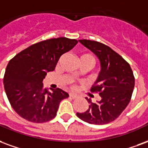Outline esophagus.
Instances as JSON below:
<instances>
[{"mask_svg": "<svg viewBox=\"0 0 148 148\" xmlns=\"http://www.w3.org/2000/svg\"><path fill=\"white\" fill-rule=\"evenodd\" d=\"M70 97L72 99H76L77 97V95L75 93H70Z\"/></svg>", "mask_w": 148, "mask_h": 148, "instance_id": "esophagus-1", "label": "esophagus"}]
</instances>
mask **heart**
Wrapping results in <instances>:
<instances>
[{"instance_id": "1", "label": "heart", "mask_w": 148, "mask_h": 148, "mask_svg": "<svg viewBox=\"0 0 148 148\" xmlns=\"http://www.w3.org/2000/svg\"><path fill=\"white\" fill-rule=\"evenodd\" d=\"M81 58H92V56L88 54H84L81 56ZM92 59H93V58H92Z\"/></svg>"}]
</instances>
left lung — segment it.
I'll list each match as a JSON object with an SVG mask.
<instances>
[{
  "mask_svg": "<svg viewBox=\"0 0 148 148\" xmlns=\"http://www.w3.org/2000/svg\"><path fill=\"white\" fill-rule=\"evenodd\" d=\"M79 42L99 60L100 72L91 92H99L101 99L92 103L86 98L89 108L85 112L77 113V116L89 124H108L114 121L129 104L135 77L130 64L109 46L86 39Z\"/></svg>",
  "mask_w": 148,
  "mask_h": 148,
  "instance_id": "8db88e82",
  "label": "left lung"
}]
</instances>
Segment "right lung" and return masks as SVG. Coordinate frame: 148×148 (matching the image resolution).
Here are the masks:
<instances>
[{
  "instance_id": "add662e5",
  "label": "right lung",
  "mask_w": 148,
  "mask_h": 148,
  "mask_svg": "<svg viewBox=\"0 0 148 148\" xmlns=\"http://www.w3.org/2000/svg\"><path fill=\"white\" fill-rule=\"evenodd\" d=\"M75 39L42 40L23 50L10 60L4 76V90L16 113L27 121L42 123L56 115L60 102L68 93L57 88L48 91L43 79L53 71L60 56L74 48Z\"/></svg>"
}]
</instances>
